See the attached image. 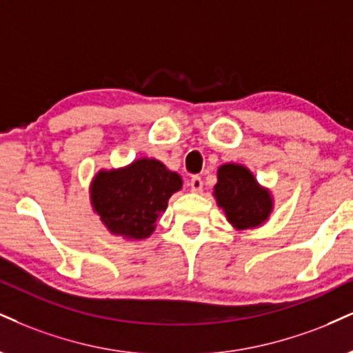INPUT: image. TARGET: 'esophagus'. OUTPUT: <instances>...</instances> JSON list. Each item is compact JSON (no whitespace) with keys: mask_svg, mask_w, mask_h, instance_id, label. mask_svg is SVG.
I'll list each match as a JSON object with an SVG mask.
<instances>
[{"mask_svg":"<svg viewBox=\"0 0 353 353\" xmlns=\"http://www.w3.org/2000/svg\"><path fill=\"white\" fill-rule=\"evenodd\" d=\"M189 185H190V190H192V192H201L202 188H203V181H202V177H199V176H192V179H190Z\"/></svg>","mask_w":353,"mask_h":353,"instance_id":"esophagus-1","label":"esophagus"}]
</instances>
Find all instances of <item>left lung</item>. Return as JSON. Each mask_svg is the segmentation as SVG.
I'll return each instance as SVG.
<instances>
[{"instance_id": "8db88e82", "label": "left lung", "mask_w": 353, "mask_h": 353, "mask_svg": "<svg viewBox=\"0 0 353 353\" xmlns=\"http://www.w3.org/2000/svg\"><path fill=\"white\" fill-rule=\"evenodd\" d=\"M215 197L228 222L239 230L258 227L271 212L270 192L261 189L253 174L240 164H223L219 169Z\"/></svg>"}]
</instances>
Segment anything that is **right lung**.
Segmentation results:
<instances>
[{
	"mask_svg": "<svg viewBox=\"0 0 353 353\" xmlns=\"http://www.w3.org/2000/svg\"><path fill=\"white\" fill-rule=\"evenodd\" d=\"M181 176L156 159H138L118 171H100L92 184L93 209L114 235L148 239L168 199L181 189Z\"/></svg>",
	"mask_w": 353,
	"mask_h": 353,
	"instance_id": "add662e5",
	"label": "right lung"
}]
</instances>
